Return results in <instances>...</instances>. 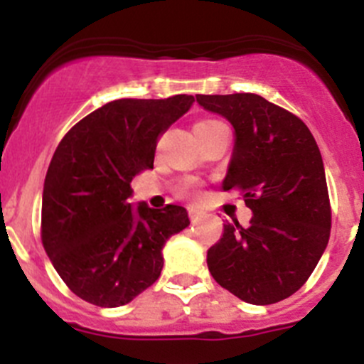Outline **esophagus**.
Returning <instances> with one entry per match:
<instances>
[{"label":"esophagus","instance_id":"1","mask_svg":"<svg viewBox=\"0 0 364 364\" xmlns=\"http://www.w3.org/2000/svg\"><path fill=\"white\" fill-rule=\"evenodd\" d=\"M188 216H190V220H192V222L196 223V222H199L200 218H203V213L197 211V209H193V208H190L188 209Z\"/></svg>","mask_w":364,"mask_h":364}]
</instances>
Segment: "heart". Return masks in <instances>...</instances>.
Returning <instances> with one entry per match:
<instances>
[{
	"mask_svg": "<svg viewBox=\"0 0 364 364\" xmlns=\"http://www.w3.org/2000/svg\"><path fill=\"white\" fill-rule=\"evenodd\" d=\"M197 124H220V121H215V119H204V121H199ZM183 193L185 196H196V186L193 185H186L185 188H183Z\"/></svg>",
	"mask_w": 364,
	"mask_h": 364,
	"instance_id": "obj_1",
	"label": "heart"
}]
</instances>
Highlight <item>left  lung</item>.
Here are the masks:
<instances>
[{"mask_svg": "<svg viewBox=\"0 0 364 364\" xmlns=\"http://www.w3.org/2000/svg\"><path fill=\"white\" fill-rule=\"evenodd\" d=\"M234 128L225 192L240 190L250 227L223 223L208 250L216 282L252 304L292 296L314 273L329 241L331 205L314 135L292 112L253 93L196 95Z\"/></svg>", "mask_w": 364, "mask_h": 364, "instance_id": "left-lung-1", "label": "left lung"}]
</instances>
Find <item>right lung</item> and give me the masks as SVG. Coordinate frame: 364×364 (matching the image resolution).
<instances>
[{
  "label": "right lung",
  "instance_id": "add662e5",
  "mask_svg": "<svg viewBox=\"0 0 364 364\" xmlns=\"http://www.w3.org/2000/svg\"><path fill=\"white\" fill-rule=\"evenodd\" d=\"M192 95L121 98L61 139L42 196V243L70 291L102 308L130 303L159 280L165 241L190 225L183 205L130 204L132 179L153 168L159 137Z\"/></svg>",
  "mask_w": 364,
  "mask_h": 364
}]
</instances>
